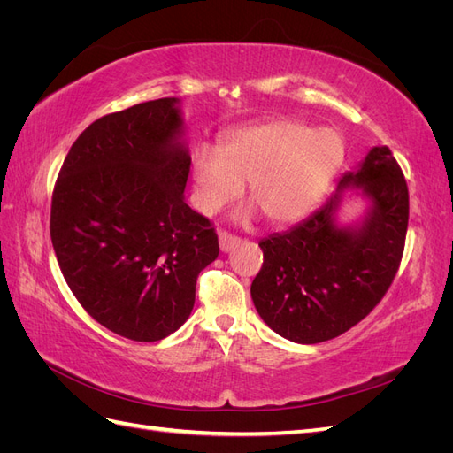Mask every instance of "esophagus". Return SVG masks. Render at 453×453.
<instances>
[{"mask_svg":"<svg viewBox=\"0 0 453 453\" xmlns=\"http://www.w3.org/2000/svg\"><path fill=\"white\" fill-rule=\"evenodd\" d=\"M238 243H240V238L226 234V232H219V250H221L223 253L232 251Z\"/></svg>","mask_w":453,"mask_h":453,"instance_id":"obj_1","label":"esophagus"}]
</instances>
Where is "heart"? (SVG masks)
Wrapping results in <instances>:
<instances>
[{
	"instance_id": "b5f03b06",
	"label": "heart",
	"mask_w": 453,
	"mask_h": 453,
	"mask_svg": "<svg viewBox=\"0 0 453 453\" xmlns=\"http://www.w3.org/2000/svg\"><path fill=\"white\" fill-rule=\"evenodd\" d=\"M344 155L338 132L272 119L232 132L221 149L200 145L195 150L193 198L200 213L215 215L248 183L253 205L240 210L236 221H251L257 210L270 225H289L313 208Z\"/></svg>"
}]
</instances>
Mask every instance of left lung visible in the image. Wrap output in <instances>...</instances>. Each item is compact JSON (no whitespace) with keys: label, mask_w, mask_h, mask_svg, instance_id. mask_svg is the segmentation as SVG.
<instances>
[{"label":"left lung","mask_w":453,"mask_h":453,"mask_svg":"<svg viewBox=\"0 0 453 453\" xmlns=\"http://www.w3.org/2000/svg\"><path fill=\"white\" fill-rule=\"evenodd\" d=\"M365 202L357 222L341 205ZM408 187L388 147H372L346 172L323 208L281 234L260 240L265 263L251 283L263 321L296 344H319L357 325L386 295L404 250Z\"/></svg>","instance_id":"left-lung-1"}]
</instances>
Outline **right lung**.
Returning <instances> with one entry per match:
<instances>
[{
	"instance_id": "1",
	"label": "right lung",
	"mask_w": 453,
	"mask_h": 453,
	"mask_svg": "<svg viewBox=\"0 0 453 453\" xmlns=\"http://www.w3.org/2000/svg\"><path fill=\"white\" fill-rule=\"evenodd\" d=\"M180 98L105 115L79 135L52 193L50 238L79 304L135 342L175 333L198 273L219 255L210 221L185 202L190 170Z\"/></svg>"
}]
</instances>
